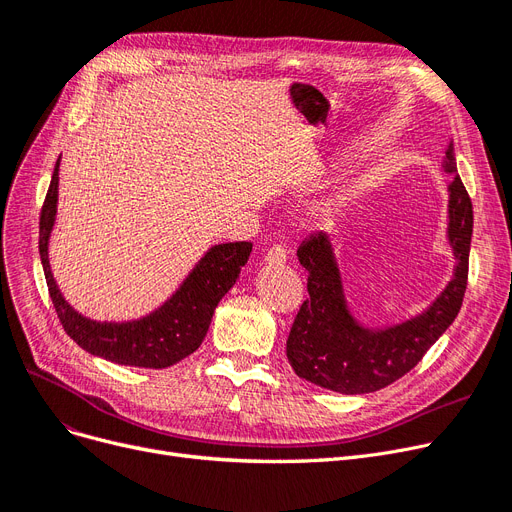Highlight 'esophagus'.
<instances>
[{
    "mask_svg": "<svg viewBox=\"0 0 512 512\" xmlns=\"http://www.w3.org/2000/svg\"><path fill=\"white\" fill-rule=\"evenodd\" d=\"M263 261L268 265H282L286 261V251L282 247H272L268 253H265Z\"/></svg>",
    "mask_w": 512,
    "mask_h": 512,
    "instance_id": "34e87169",
    "label": "esophagus"
}]
</instances>
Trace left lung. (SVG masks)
I'll list each match as a JSON object with an SVG mask.
<instances>
[{
  "label": "left lung",
  "mask_w": 512,
  "mask_h": 512,
  "mask_svg": "<svg viewBox=\"0 0 512 512\" xmlns=\"http://www.w3.org/2000/svg\"><path fill=\"white\" fill-rule=\"evenodd\" d=\"M443 171L448 184V242L456 265L448 286L420 314L389 326H366L347 303L335 244L326 232L309 236L297 251L309 272L307 293L286 341V358L301 379L318 387L360 395L379 391L410 372L458 316L469 278L473 205L448 144Z\"/></svg>",
  "instance_id": "left-lung-1"
}]
</instances>
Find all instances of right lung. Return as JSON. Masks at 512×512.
I'll list each match as a JSON object with an SVG mask.
<instances>
[{"instance_id": "right-lung-1", "label": "right lung", "mask_w": 512, "mask_h": 512, "mask_svg": "<svg viewBox=\"0 0 512 512\" xmlns=\"http://www.w3.org/2000/svg\"><path fill=\"white\" fill-rule=\"evenodd\" d=\"M58 171L60 159L56 161L46 203L41 209L39 257L66 335L87 353L121 366L167 368L194 353L207 335L217 303L236 284L242 265L249 261L253 244H213L175 288V293L142 318L125 322L92 320L79 314L64 299L52 274L50 238L58 213Z\"/></svg>"}]
</instances>
